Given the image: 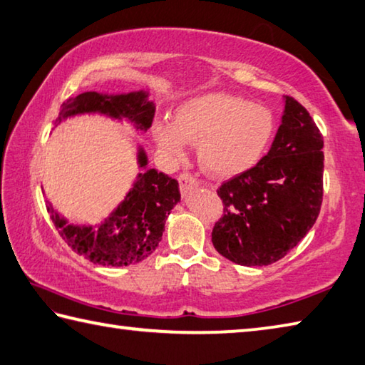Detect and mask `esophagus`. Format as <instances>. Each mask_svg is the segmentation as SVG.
Returning a JSON list of instances; mask_svg holds the SVG:
<instances>
[{
    "mask_svg": "<svg viewBox=\"0 0 365 365\" xmlns=\"http://www.w3.org/2000/svg\"><path fill=\"white\" fill-rule=\"evenodd\" d=\"M178 183H180V191L183 196L187 195L190 190H193L200 185V182H197L193 175L188 174V172H183V174L178 175Z\"/></svg>",
    "mask_w": 365,
    "mask_h": 365,
    "instance_id": "1",
    "label": "esophagus"
}]
</instances>
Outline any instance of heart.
Masks as SVG:
<instances>
[{
  "instance_id": "1",
  "label": "heart",
  "mask_w": 365,
  "mask_h": 365,
  "mask_svg": "<svg viewBox=\"0 0 365 365\" xmlns=\"http://www.w3.org/2000/svg\"><path fill=\"white\" fill-rule=\"evenodd\" d=\"M274 132L276 119L269 108L227 92H209L182 103L174 125L160 124L155 138L174 158L183 155L185 140L197 143L201 168L210 175L227 178L257 165Z\"/></svg>"
}]
</instances>
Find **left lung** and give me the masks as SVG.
<instances>
[{
	"mask_svg": "<svg viewBox=\"0 0 365 365\" xmlns=\"http://www.w3.org/2000/svg\"><path fill=\"white\" fill-rule=\"evenodd\" d=\"M284 103L268 155L217 190L225 207L212 244L242 267L281 260L313 228L321 210L322 134L295 98L284 97Z\"/></svg>",
	"mask_w": 365,
	"mask_h": 365,
	"instance_id": "obj_1",
	"label": "left lung"
}]
</instances>
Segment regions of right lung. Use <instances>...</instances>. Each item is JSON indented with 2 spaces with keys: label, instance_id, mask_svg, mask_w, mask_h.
I'll use <instances>...</instances> for the list:
<instances>
[{
  "label": "right lung",
  "instance_id": "1",
  "mask_svg": "<svg viewBox=\"0 0 365 365\" xmlns=\"http://www.w3.org/2000/svg\"><path fill=\"white\" fill-rule=\"evenodd\" d=\"M86 113L125 118L135 129L147 130L153 123L155 103L148 101L145 91L119 96L83 92L62 103L56 125L70 116ZM137 163L145 170L137 175L124 201L96 228L92 225H70L49 202L46 205L62 240L92 263L129 267L153 254L163 237L165 218L180 201L178 182L156 169H147L143 148H138Z\"/></svg>",
  "mask_w": 365,
  "mask_h": 365
}]
</instances>
